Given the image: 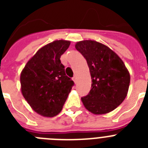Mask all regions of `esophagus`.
Returning a JSON list of instances; mask_svg holds the SVG:
<instances>
[{
	"label": "esophagus",
	"instance_id": "1",
	"mask_svg": "<svg viewBox=\"0 0 148 148\" xmlns=\"http://www.w3.org/2000/svg\"><path fill=\"white\" fill-rule=\"evenodd\" d=\"M73 82H75V83H76V82H77V78H76V76H73Z\"/></svg>",
	"mask_w": 148,
	"mask_h": 148
}]
</instances>
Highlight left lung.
I'll return each mask as SVG.
<instances>
[{"label":"left lung","instance_id":"1","mask_svg":"<svg viewBox=\"0 0 148 148\" xmlns=\"http://www.w3.org/2000/svg\"><path fill=\"white\" fill-rule=\"evenodd\" d=\"M77 50L87 60L92 79L88 95L82 98L86 109L95 115L113 111L126 98L130 73L119 56L95 40L77 42Z\"/></svg>","mask_w":148,"mask_h":148}]
</instances>
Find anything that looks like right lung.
<instances>
[{
  "mask_svg": "<svg viewBox=\"0 0 148 148\" xmlns=\"http://www.w3.org/2000/svg\"><path fill=\"white\" fill-rule=\"evenodd\" d=\"M70 41L55 40L40 48L30 58L21 74V92L35 112L53 117L61 111L74 85L65 74L61 55Z\"/></svg>",
  "mask_w": 148,
  "mask_h": 148,
  "instance_id": "1",
  "label": "right lung"
}]
</instances>
